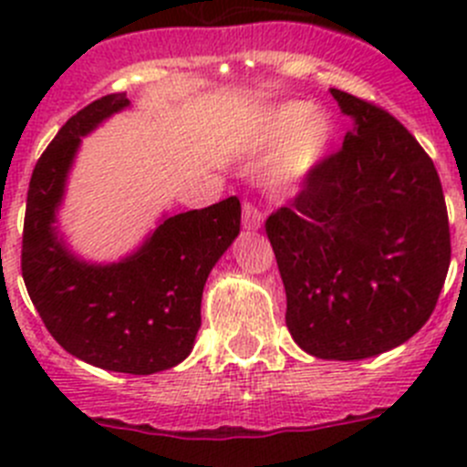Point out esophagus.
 <instances>
[{
	"instance_id": "1",
	"label": "esophagus",
	"mask_w": 467,
	"mask_h": 467,
	"mask_svg": "<svg viewBox=\"0 0 467 467\" xmlns=\"http://www.w3.org/2000/svg\"><path fill=\"white\" fill-rule=\"evenodd\" d=\"M264 214L257 205L246 203L244 205V216H242V225L248 230V233H255V230L262 228Z\"/></svg>"
}]
</instances>
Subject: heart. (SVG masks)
<instances>
[{
    "mask_svg": "<svg viewBox=\"0 0 467 467\" xmlns=\"http://www.w3.org/2000/svg\"><path fill=\"white\" fill-rule=\"evenodd\" d=\"M262 140L280 144L271 169L273 185L285 190L303 182L337 140V124L325 110H312L305 101H286L271 108L262 119Z\"/></svg>",
    "mask_w": 467,
    "mask_h": 467,
    "instance_id": "1",
    "label": "heart"
}]
</instances>
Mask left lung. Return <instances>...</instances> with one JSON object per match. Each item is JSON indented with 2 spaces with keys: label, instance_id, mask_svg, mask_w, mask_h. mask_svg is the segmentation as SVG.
Here are the masks:
<instances>
[{
  "label": "left lung",
  "instance_id": "1",
  "mask_svg": "<svg viewBox=\"0 0 467 467\" xmlns=\"http://www.w3.org/2000/svg\"><path fill=\"white\" fill-rule=\"evenodd\" d=\"M355 129L266 219L286 291V327L318 359H368L430 321L450 268L434 162L373 103L329 89Z\"/></svg>",
  "mask_w": 467,
  "mask_h": 467
}]
</instances>
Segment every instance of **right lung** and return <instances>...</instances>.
Here are the masks:
<instances>
[{"mask_svg":"<svg viewBox=\"0 0 467 467\" xmlns=\"http://www.w3.org/2000/svg\"><path fill=\"white\" fill-rule=\"evenodd\" d=\"M108 94L78 110L36 162L26 194L22 277L51 337L86 364L153 375L187 359L201 327L212 266L237 239V196L203 210L164 214L142 246L119 262H86L58 230L69 169L86 135L129 108Z\"/></svg>","mask_w":467,"mask_h":467,"instance_id":"1","label":"right lung"}]
</instances>
